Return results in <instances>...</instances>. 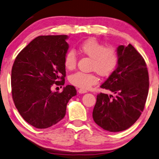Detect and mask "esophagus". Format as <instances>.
Segmentation results:
<instances>
[{"instance_id":"esophagus-1","label":"esophagus","mask_w":159,"mask_h":159,"mask_svg":"<svg viewBox=\"0 0 159 159\" xmlns=\"http://www.w3.org/2000/svg\"><path fill=\"white\" fill-rule=\"evenodd\" d=\"M78 92H79L80 94H84V93H85V92H87V91L84 90V89H79V90H78Z\"/></svg>"}]
</instances>
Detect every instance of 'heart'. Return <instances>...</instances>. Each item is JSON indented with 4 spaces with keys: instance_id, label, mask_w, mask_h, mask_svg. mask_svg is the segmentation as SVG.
Instances as JSON below:
<instances>
[{
    "instance_id": "obj_1",
    "label": "heart",
    "mask_w": 159,
    "mask_h": 159,
    "mask_svg": "<svg viewBox=\"0 0 159 159\" xmlns=\"http://www.w3.org/2000/svg\"><path fill=\"white\" fill-rule=\"evenodd\" d=\"M79 50L85 56L91 58V70L96 71L101 76H108L113 71L118 64V54L114 47H108L94 39L86 40L80 44ZM77 57L75 51L70 50L66 53L64 65L68 70L76 67ZM99 81L97 75L94 73H84L77 71L70 76L72 85L82 89L90 88Z\"/></svg>"
}]
</instances>
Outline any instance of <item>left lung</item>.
Here are the masks:
<instances>
[{
  "label": "left lung",
  "mask_w": 159,
  "mask_h": 159,
  "mask_svg": "<svg viewBox=\"0 0 159 159\" xmlns=\"http://www.w3.org/2000/svg\"><path fill=\"white\" fill-rule=\"evenodd\" d=\"M118 64L101 88L113 94L100 93L92 112L93 120L110 132L129 129L143 111L149 91V74L143 56L131 44L117 47Z\"/></svg>",
  "instance_id": "obj_1"
}]
</instances>
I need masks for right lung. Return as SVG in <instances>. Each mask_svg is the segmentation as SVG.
<instances>
[{"label": "right lung", "mask_w": 159, "mask_h": 159, "mask_svg": "<svg viewBox=\"0 0 159 159\" xmlns=\"http://www.w3.org/2000/svg\"><path fill=\"white\" fill-rule=\"evenodd\" d=\"M67 38L64 34L37 37L14 62L11 86L14 105L24 120L35 128L47 129L60 122L69 101L76 95L70 85L62 92L51 90L54 85L65 84Z\"/></svg>", "instance_id": "add662e5"}]
</instances>
